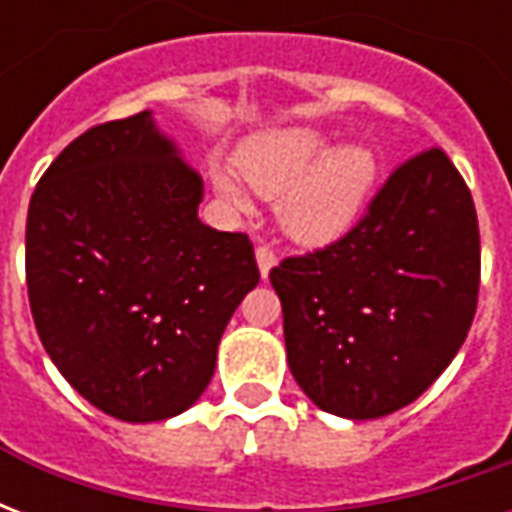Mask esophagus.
<instances>
[{
  "label": "esophagus",
  "instance_id": "34e87169",
  "mask_svg": "<svg viewBox=\"0 0 512 512\" xmlns=\"http://www.w3.org/2000/svg\"><path fill=\"white\" fill-rule=\"evenodd\" d=\"M257 268H260V277L268 279V271L277 266V255H274V249H268V246H257Z\"/></svg>",
  "mask_w": 512,
  "mask_h": 512
}]
</instances>
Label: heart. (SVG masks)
<instances>
[{"instance_id": "obj_1", "label": "heart", "mask_w": 512, "mask_h": 512, "mask_svg": "<svg viewBox=\"0 0 512 512\" xmlns=\"http://www.w3.org/2000/svg\"><path fill=\"white\" fill-rule=\"evenodd\" d=\"M238 172L260 197H279V224L299 244H329L365 211L378 180V156L367 145L332 147L310 126L282 128L249 139L238 150ZM211 183L235 208H249V191L233 169L213 164Z\"/></svg>"}]
</instances>
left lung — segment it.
<instances>
[{
  "instance_id": "1",
  "label": "left lung",
  "mask_w": 512,
  "mask_h": 512,
  "mask_svg": "<svg viewBox=\"0 0 512 512\" xmlns=\"http://www.w3.org/2000/svg\"><path fill=\"white\" fill-rule=\"evenodd\" d=\"M290 373L329 414L414 403L469 334L480 288L472 194L444 150L397 167L354 230L271 268Z\"/></svg>"
}]
</instances>
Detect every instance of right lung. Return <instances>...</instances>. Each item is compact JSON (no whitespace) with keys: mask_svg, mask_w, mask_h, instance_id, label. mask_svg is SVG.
I'll return each mask as SVG.
<instances>
[{"mask_svg":"<svg viewBox=\"0 0 512 512\" xmlns=\"http://www.w3.org/2000/svg\"><path fill=\"white\" fill-rule=\"evenodd\" d=\"M202 191L153 112H139L73 139L29 200L40 343L109 417L161 422L194 406L260 282L249 238L200 222Z\"/></svg>","mask_w":512,"mask_h":512,"instance_id":"add662e5","label":"right lung"}]
</instances>
